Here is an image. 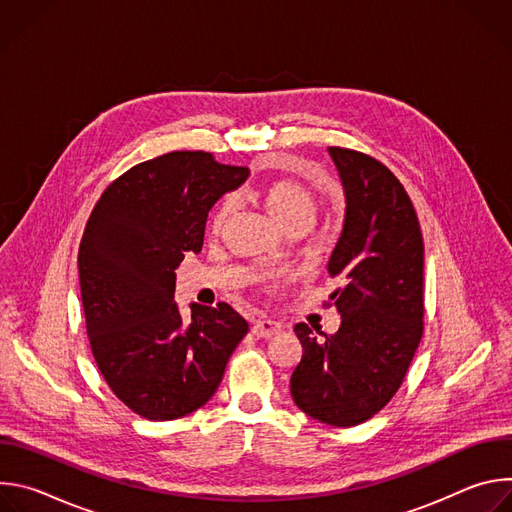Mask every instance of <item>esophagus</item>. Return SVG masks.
<instances>
[{"instance_id": "34e87169", "label": "esophagus", "mask_w": 512, "mask_h": 512, "mask_svg": "<svg viewBox=\"0 0 512 512\" xmlns=\"http://www.w3.org/2000/svg\"><path fill=\"white\" fill-rule=\"evenodd\" d=\"M251 332H253L257 338H271V336H275V334L281 332V324L275 322V320H269V318H261V320H255V322H253Z\"/></svg>"}]
</instances>
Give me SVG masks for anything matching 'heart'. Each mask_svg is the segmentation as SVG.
Wrapping results in <instances>:
<instances>
[{
  "label": "heart",
  "instance_id": "1",
  "mask_svg": "<svg viewBox=\"0 0 512 512\" xmlns=\"http://www.w3.org/2000/svg\"><path fill=\"white\" fill-rule=\"evenodd\" d=\"M259 198L265 210L275 218L281 227L291 223H312L314 212L318 208V196L314 188L296 178H273L263 184ZM233 210V198H223L210 212V229L214 233L221 231Z\"/></svg>",
  "mask_w": 512,
  "mask_h": 512
}]
</instances>
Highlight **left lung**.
<instances>
[{
    "instance_id": "8db88e82",
    "label": "left lung",
    "mask_w": 512,
    "mask_h": 512,
    "mask_svg": "<svg viewBox=\"0 0 512 512\" xmlns=\"http://www.w3.org/2000/svg\"><path fill=\"white\" fill-rule=\"evenodd\" d=\"M346 192V218L328 273L342 287L326 306L336 334L318 338L300 322L304 354L291 375L296 405L310 417L352 427L399 391L423 336V237L403 184L379 160L330 148Z\"/></svg>"
}]
</instances>
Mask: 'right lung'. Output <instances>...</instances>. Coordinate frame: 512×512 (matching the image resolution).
<instances>
[{
	"label": "right lung",
	"mask_w": 512,
	"mask_h": 512,
	"mask_svg": "<svg viewBox=\"0 0 512 512\" xmlns=\"http://www.w3.org/2000/svg\"><path fill=\"white\" fill-rule=\"evenodd\" d=\"M249 176L210 152H170L113 180L79 249L87 334L115 397L150 421L200 409L218 389L247 320L229 304L174 302L176 267L200 253L212 204Z\"/></svg>",
	"instance_id": "obj_1"
}]
</instances>
